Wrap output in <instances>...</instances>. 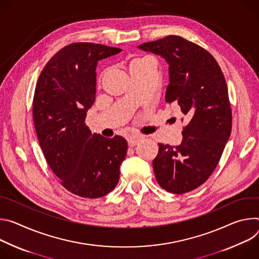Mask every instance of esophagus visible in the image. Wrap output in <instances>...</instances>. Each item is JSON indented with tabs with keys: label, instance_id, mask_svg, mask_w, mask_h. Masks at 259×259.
<instances>
[{
	"label": "esophagus",
	"instance_id": "34e87169",
	"mask_svg": "<svg viewBox=\"0 0 259 259\" xmlns=\"http://www.w3.org/2000/svg\"><path fill=\"white\" fill-rule=\"evenodd\" d=\"M142 139H143V136H141V135H132L127 138V144L130 147H134Z\"/></svg>",
	"mask_w": 259,
	"mask_h": 259
}]
</instances>
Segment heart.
<instances>
[{
  "label": "heart",
  "instance_id": "1",
  "mask_svg": "<svg viewBox=\"0 0 259 259\" xmlns=\"http://www.w3.org/2000/svg\"><path fill=\"white\" fill-rule=\"evenodd\" d=\"M140 60H142V59H139V60H135V61H133V62H136V61H140Z\"/></svg>",
  "mask_w": 259,
  "mask_h": 259
}]
</instances>
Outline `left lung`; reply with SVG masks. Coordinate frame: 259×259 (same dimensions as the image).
Returning <instances> with one entry per match:
<instances>
[{
  "label": "left lung",
  "instance_id": "8db88e82",
  "mask_svg": "<svg viewBox=\"0 0 259 259\" xmlns=\"http://www.w3.org/2000/svg\"><path fill=\"white\" fill-rule=\"evenodd\" d=\"M138 48L165 60V102L178 104L187 121L179 146L158 144L152 162L156 181L170 193L191 191L211 176L232 133L225 78L211 53L182 37L167 36Z\"/></svg>",
  "mask_w": 259,
  "mask_h": 259
}]
</instances>
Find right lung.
I'll use <instances>...</instances> for the list:
<instances>
[{"mask_svg": "<svg viewBox=\"0 0 259 259\" xmlns=\"http://www.w3.org/2000/svg\"><path fill=\"white\" fill-rule=\"evenodd\" d=\"M121 52L95 43H72L42 70L34 95L33 117L47 163L72 193L104 196L116 187L127 142L92 134L85 124L96 101L99 61Z\"/></svg>", "mask_w": 259, "mask_h": 259, "instance_id": "add662e5", "label": "right lung"}]
</instances>
